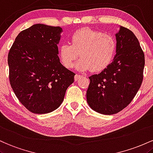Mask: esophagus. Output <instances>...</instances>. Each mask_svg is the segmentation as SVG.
Masks as SVG:
<instances>
[{
	"instance_id": "1",
	"label": "esophagus",
	"mask_w": 153,
	"mask_h": 153,
	"mask_svg": "<svg viewBox=\"0 0 153 153\" xmlns=\"http://www.w3.org/2000/svg\"><path fill=\"white\" fill-rule=\"evenodd\" d=\"M82 76L80 74H76V75H75V76H74V79H75V81H77V80L79 79L80 78V77H81Z\"/></svg>"
}]
</instances>
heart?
I'll return each instance as SVG.
<instances>
[{
  "instance_id": "b5f03b06",
  "label": "heart",
  "mask_w": 153,
  "mask_h": 153,
  "mask_svg": "<svg viewBox=\"0 0 153 153\" xmlns=\"http://www.w3.org/2000/svg\"><path fill=\"white\" fill-rule=\"evenodd\" d=\"M117 48L116 39L110 34L82 28L72 34L71 43L63 42L59 47V56L66 68L73 67L79 56L82 57L76 68L80 71L90 69L100 71L114 59Z\"/></svg>"
}]
</instances>
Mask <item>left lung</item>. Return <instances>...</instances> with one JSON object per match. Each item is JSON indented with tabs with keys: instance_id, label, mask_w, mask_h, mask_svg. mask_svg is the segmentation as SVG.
I'll return each instance as SVG.
<instances>
[{
	"instance_id": "obj_1",
	"label": "left lung",
	"mask_w": 153,
	"mask_h": 153,
	"mask_svg": "<svg viewBox=\"0 0 153 153\" xmlns=\"http://www.w3.org/2000/svg\"><path fill=\"white\" fill-rule=\"evenodd\" d=\"M114 61L98 74L89 77L87 101L91 108L105 115L116 114L131 102L141 87L145 54L134 34L121 27L116 35Z\"/></svg>"
}]
</instances>
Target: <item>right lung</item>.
Wrapping results in <instances>:
<instances>
[{"mask_svg":"<svg viewBox=\"0 0 153 153\" xmlns=\"http://www.w3.org/2000/svg\"><path fill=\"white\" fill-rule=\"evenodd\" d=\"M60 27L34 25L22 31L8 55L9 82L20 102L30 112H52L62 103L75 74L63 66L58 45Z\"/></svg>","mask_w":153,"mask_h":153,"instance_id":"1","label":"right lung"}]
</instances>
